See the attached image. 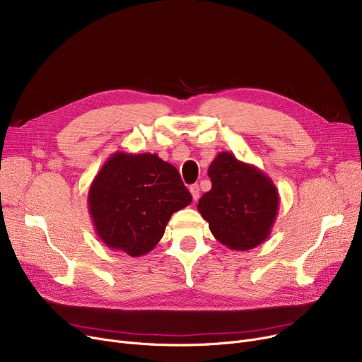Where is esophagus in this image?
Returning a JSON list of instances; mask_svg holds the SVG:
<instances>
[{
  "label": "esophagus",
  "instance_id": "obj_1",
  "mask_svg": "<svg viewBox=\"0 0 362 362\" xmlns=\"http://www.w3.org/2000/svg\"><path fill=\"white\" fill-rule=\"evenodd\" d=\"M189 191H191L194 201H198V199H199V186H198V185H192L191 187H189Z\"/></svg>",
  "mask_w": 362,
  "mask_h": 362
}]
</instances>
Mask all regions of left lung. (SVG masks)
I'll return each instance as SVG.
<instances>
[{
    "mask_svg": "<svg viewBox=\"0 0 362 362\" xmlns=\"http://www.w3.org/2000/svg\"><path fill=\"white\" fill-rule=\"evenodd\" d=\"M211 189L198 202L214 238L233 251H250L272 233L279 192L273 180L230 152H218L208 167Z\"/></svg>",
    "mask_w": 362,
    "mask_h": 362,
    "instance_id": "1",
    "label": "left lung"
}]
</instances>
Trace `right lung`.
<instances>
[{
	"label": "right lung",
	"mask_w": 362,
	"mask_h": 362,
	"mask_svg": "<svg viewBox=\"0 0 362 362\" xmlns=\"http://www.w3.org/2000/svg\"><path fill=\"white\" fill-rule=\"evenodd\" d=\"M192 195L175 165L157 154L114 152L89 186L95 232L111 250L141 257L156 248L173 213Z\"/></svg>",
	"instance_id": "right-lung-1"
}]
</instances>
